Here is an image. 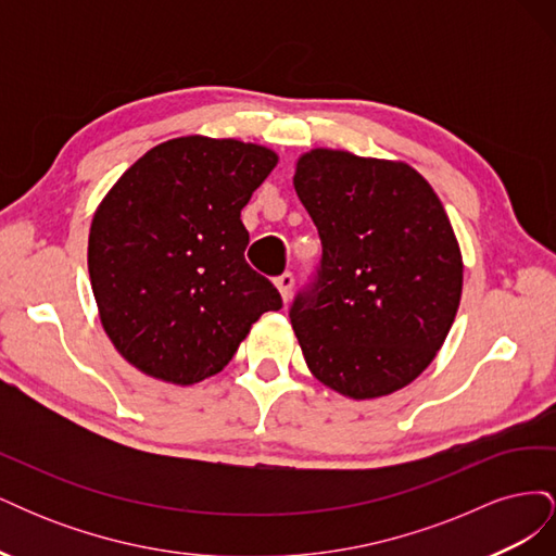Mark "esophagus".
<instances>
[{"instance_id":"34e87169","label":"esophagus","mask_w":556,"mask_h":556,"mask_svg":"<svg viewBox=\"0 0 556 556\" xmlns=\"http://www.w3.org/2000/svg\"><path fill=\"white\" fill-rule=\"evenodd\" d=\"M276 288L280 290V296H282L285 304H288L290 296H292V288H294V276L290 271H285L282 276L276 278Z\"/></svg>"}]
</instances>
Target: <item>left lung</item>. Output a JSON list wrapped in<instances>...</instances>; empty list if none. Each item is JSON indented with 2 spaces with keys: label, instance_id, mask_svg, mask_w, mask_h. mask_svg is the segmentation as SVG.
Instances as JSON below:
<instances>
[{
  "label": "left lung",
  "instance_id": "8db88e82",
  "mask_svg": "<svg viewBox=\"0 0 556 556\" xmlns=\"http://www.w3.org/2000/svg\"><path fill=\"white\" fill-rule=\"evenodd\" d=\"M294 190L323 241L290 319L311 371L350 399L413 382L462 299V252L441 199L408 164L311 150Z\"/></svg>",
  "mask_w": 556,
  "mask_h": 556
}]
</instances>
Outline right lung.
Listing matches in <instances>:
<instances>
[{
    "label": "right lung",
    "mask_w": 556,
    "mask_h": 556,
    "mask_svg": "<svg viewBox=\"0 0 556 556\" xmlns=\"http://www.w3.org/2000/svg\"><path fill=\"white\" fill-rule=\"evenodd\" d=\"M278 157L233 139L182 137L134 162L97 208L88 268L102 325L139 371L192 384L220 374L274 282L245 262L241 211Z\"/></svg>",
    "instance_id": "right-lung-1"
}]
</instances>
